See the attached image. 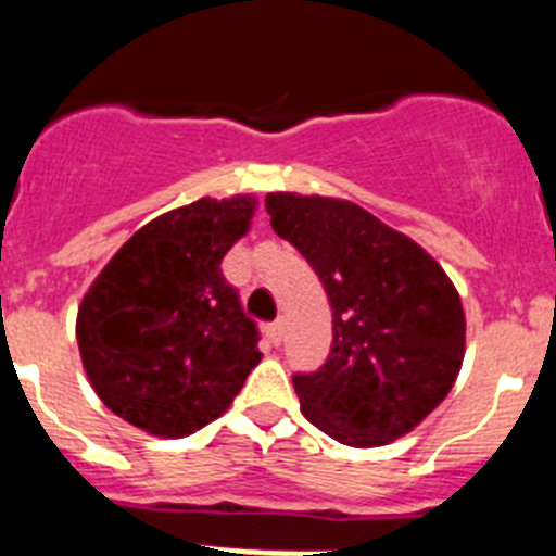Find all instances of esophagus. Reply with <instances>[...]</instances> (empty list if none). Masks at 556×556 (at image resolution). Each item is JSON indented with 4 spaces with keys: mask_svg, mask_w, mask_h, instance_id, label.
<instances>
[{
    "mask_svg": "<svg viewBox=\"0 0 556 556\" xmlns=\"http://www.w3.org/2000/svg\"><path fill=\"white\" fill-rule=\"evenodd\" d=\"M283 320H275V323H269L267 326V337H269V342H273V345H281V339H283Z\"/></svg>",
    "mask_w": 556,
    "mask_h": 556,
    "instance_id": "obj_1",
    "label": "esophagus"
}]
</instances>
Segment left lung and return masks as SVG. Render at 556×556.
I'll return each instance as SVG.
<instances>
[{"label":"left lung","mask_w":556,"mask_h":556,"mask_svg":"<svg viewBox=\"0 0 556 556\" xmlns=\"http://www.w3.org/2000/svg\"><path fill=\"white\" fill-rule=\"evenodd\" d=\"M264 203L331 303L326 365L292 378L306 420L353 448L409 434L443 404L465 358V312L445 269L351 200L273 191Z\"/></svg>","instance_id":"obj_1"}]
</instances>
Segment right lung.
Segmentation results:
<instances>
[{
    "label": "right lung",
    "instance_id": "right-lung-1",
    "mask_svg": "<svg viewBox=\"0 0 556 556\" xmlns=\"http://www.w3.org/2000/svg\"><path fill=\"white\" fill-rule=\"evenodd\" d=\"M253 194L172 208L113 253L77 308L83 370L102 404L152 437L217 420L262 362L258 331L223 278Z\"/></svg>",
    "mask_w": 556,
    "mask_h": 556
}]
</instances>
